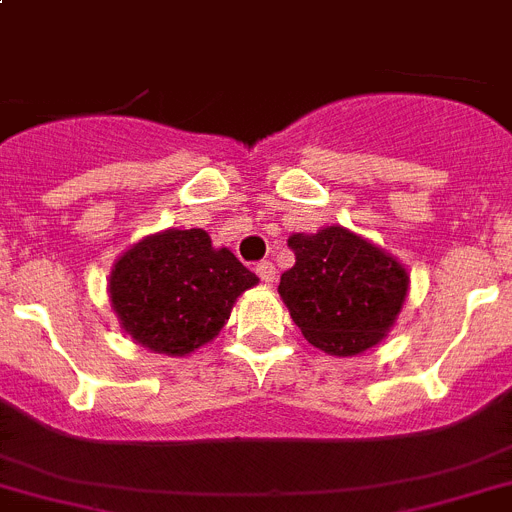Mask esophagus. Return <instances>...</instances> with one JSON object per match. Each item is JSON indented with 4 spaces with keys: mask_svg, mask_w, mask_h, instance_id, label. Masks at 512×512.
<instances>
[{
    "mask_svg": "<svg viewBox=\"0 0 512 512\" xmlns=\"http://www.w3.org/2000/svg\"><path fill=\"white\" fill-rule=\"evenodd\" d=\"M255 273L260 275V281L262 283H273L275 281V265L270 260H262V262H257L255 265Z\"/></svg>",
    "mask_w": 512,
    "mask_h": 512,
    "instance_id": "esophagus-1",
    "label": "esophagus"
}]
</instances>
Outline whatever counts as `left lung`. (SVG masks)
Instances as JSON below:
<instances>
[{
  "mask_svg": "<svg viewBox=\"0 0 512 512\" xmlns=\"http://www.w3.org/2000/svg\"><path fill=\"white\" fill-rule=\"evenodd\" d=\"M288 247L296 262L281 275L278 293L301 335L342 358L379 345L407 299L404 265L342 226L293 234Z\"/></svg>",
  "mask_w": 512,
  "mask_h": 512,
  "instance_id": "left-lung-1",
  "label": "left lung"
}]
</instances>
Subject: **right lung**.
I'll return each mask as SVG.
<instances>
[{
    "instance_id": "add662e5",
    "label": "right lung",
    "mask_w": 512,
    "mask_h": 512,
    "mask_svg": "<svg viewBox=\"0 0 512 512\" xmlns=\"http://www.w3.org/2000/svg\"><path fill=\"white\" fill-rule=\"evenodd\" d=\"M234 252L203 229H167L118 257L110 304L133 340L164 355H188L219 335L234 301L257 286Z\"/></svg>"
}]
</instances>
